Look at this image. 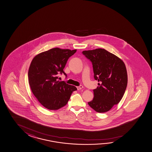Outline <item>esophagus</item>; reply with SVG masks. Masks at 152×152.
Instances as JSON below:
<instances>
[{
  "mask_svg": "<svg viewBox=\"0 0 152 152\" xmlns=\"http://www.w3.org/2000/svg\"><path fill=\"white\" fill-rule=\"evenodd\" d=\"M83 88V86H77V89L78 90H81Z\"/></svg>",
  "mask_w": 152,
  "mask_h": 152,
  "instance_id": "1",
  "label": "esophagus"
}]
</instances>
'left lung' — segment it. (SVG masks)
<instances>
[{"label": "left lung", "instance_id": "8db88e82", "mask_svg": "<svg viewBox=\"0 0 152 152\" xmlns=\"http://www.w3.org/2000/svg\"><path fill=\"white\" fill-rule=\"evenodd\" d=\"M83 55L91 61L94 78L99 86L94 89L89 106L96 112L109 111L120 102L127 85V73L123 61L104 49L84 50Z\"/></svg>", "mask_w": 152, "mask_h": 152}]
</instances>
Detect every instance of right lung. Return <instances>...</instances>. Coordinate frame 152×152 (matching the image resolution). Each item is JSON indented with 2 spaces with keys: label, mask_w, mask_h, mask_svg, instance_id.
Returning <instances> with one entry per match:
<instances>
[{
  "label": "right lung",
  "mask_w": 152,
  "mask_h": 152,
  "mask_svg": "<svg viewBox=\"0 0 152 152\" xmlns=\"http://www.w3.org/2000/svg\"><path fill=\"white\" fill-rule=\"evenodd\" d=\"M77 50L54 48L37 55L29 68L28 82L33 95L40 103L47 109L56 110L65 106L75 86L57 80L58 74L63 71L69 57Z\"/></svg>",
  "instance_id": "right-lung-1"
}]
</instances>
